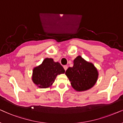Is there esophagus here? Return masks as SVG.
I'll list each match as a JSON object with an SVG mask.
<instances>
[{"instance_id": "obj_1", "label": "esophagus", "mask_w": 123, "mask_h": 123, "mask_svg": "<svg viewBox=\"0 0 123 123\" xmlns=\"http://www.w3.org/2000/svg\"><path fill=\"white\" fill-rule=\"evenodd\" d=\"M63 68H64V69H65V71H66V70L68 69V66H67V65H65V66H63Z\"/></svg>"}]
</instances>
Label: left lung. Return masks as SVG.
<instances>
[{
    "mask_svg": "<svg viewBox=\"0 0 123 123\" xmlns=\"http://www.w3.org/2000/svg\"><path fill=\"white\" fill-rule=\"evenodd\" d=\"M65 74L73 88L77 91H86L94 86L98 73L93 63L88 62L79 55L74 60V66L68 68Z\"/></svg>",
    "mask_w": 123,
    "mask_h": 123,
    "instance_id": "left-lung-1",
    "label": "left lung"
}]
</instances>
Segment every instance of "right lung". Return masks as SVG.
Segmentation results:
<instances>
[{"instance_id": "1", "label": "right lung", "mask_w": 123, "mask_h": 123, "mask_svg": "<svg viewBox=\"0 0 123 123\" xmlns=\"http://www.w3.org/2000/svg\"><path fill=\"white\" fill-rule=\"evenodd\" d=\"M65 72L60 63L54 62L52 58H47L42 64L34 68L32 79L34 84L39 88H47L52 86L57 75Z\"/></svg>"}]
</instances>
